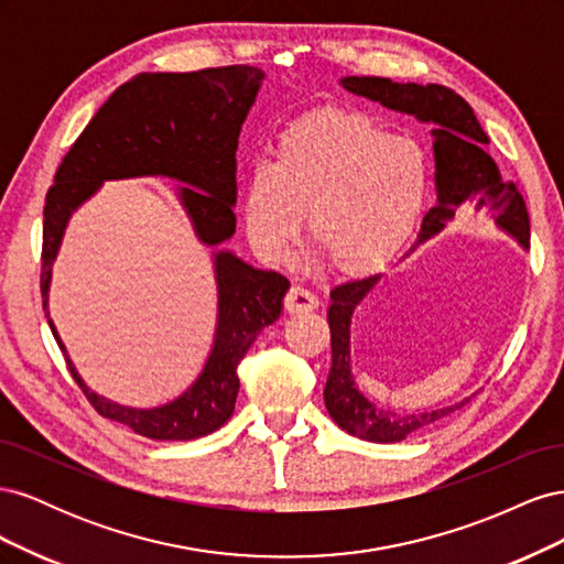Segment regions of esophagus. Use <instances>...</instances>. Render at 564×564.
Masks as SVG:
<instances>
[{"instance_id": "esophagus-1", "label": "esophagus", "mask_w": 564, "mask_h": 564, "mask_svg": "<svg viewBox=\"0 0 564 564\" xmlns=\"http://www.w3.org/2000/svg\"><path fill=\"white\" fill-rule=\"evenodd\" d=\"M317 296L311 292V289H305V286H292L289 289V294H286V299H284V308H286V313H292V315H299V313H311V311H315L317 308Z\"/></svg>"}]
</instances>
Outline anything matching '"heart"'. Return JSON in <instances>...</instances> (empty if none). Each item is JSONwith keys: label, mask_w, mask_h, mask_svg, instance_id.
<instances>
[{"label": "heart", "mask_w": 564, "mask_h": 564, "mask_svg": "<svg viewBox=\"0 0 564 564\" xmlns=\"http://www.w3.org/2000/svg\"><path fill=\"white\" fill-rule=\"evenodd\" d=\"M429 191V160L362 112L327 108L289 122L272 160H256L242 185L249 242L286 261L299 237L344 275L381 268L412 232Z\"/></svg>", "instance_id": "b5f03b06"}]
</instances>
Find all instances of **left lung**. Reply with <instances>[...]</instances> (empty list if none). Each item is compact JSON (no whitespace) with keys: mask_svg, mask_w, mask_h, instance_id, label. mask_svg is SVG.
<instances>
[{"mask_svg":"<svg viewBox=\"0 0 564 564\" xmlns=\"http://www.w3.org/2000/svg\"><path fill=\"white\" fill-rule=\"evenodd\" d=\"M346 91L381 104L388 110L412 115L419 122L431 124L435 155V207L423 216L414 247L431 240L447 228L449 220L464 209L489 214L497 228L516 237L522 249H529V216L524 199L513 183H506L497 162L487 152L489 139L473 108L464 98L440 84H398L388 77H344ZM381 275L350 280L332 289L327 311L332 329V369L324 386V404L338 429L369 442H400L412 433L429 429L449 416L468 400L421 414H392L369 402L355 383L350 369V319L369 289Z\"/></svg>","mask_w":564,"mask_h":564,"instance_id":"8db88e82","label":"left lung"}]
</instances>
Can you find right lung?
I'll list each match as a JSON object with an SVG mask.
<instances>
[{
  "label": "right lung",
  "instance_id": "1",
  "mask_svg": "<svg viewBox=\"0 0 564 564\" xmlns=\"http://www.w3.org/2000/svg\"><path fill=\"white\" fill-rule=\"evenodd\" d=\"M265 73L251 65L197 73H141L122 84L63 158L44 204L42 301L75 381L100 416L150 440H195L224 425L232 412L240 365L263 327L282 315L289 280L259 270L228 249L212 253L218 292L214 344L199 377L172 402L139 409L98 395L82 381L48 317L54 263L73 214L106 181L162 176L178 199L197 240L218 247L235 235L237 139Z\"/></svg>",
  "mask_w": 564,
  "mask_h": 564
}]
</instances>
